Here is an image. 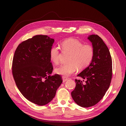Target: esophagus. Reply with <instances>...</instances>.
<instances>
[{
  "instance_id": "1",
  "label": "esophagus",
  "mask_w": 126,
  "mask_h": 126,
  "mask_svg": "<svg viewBox=\"0 0 126 126\" xmlns=\"http://www.w3.org/2000/svg\"><path fill=\"white\" fill-rule=\"evenodd\" d=\"M62 78L63 80V82H65L68 80V78H67V77H64V76H63Z\"/></svg>"
}]
</instances>
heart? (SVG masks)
Segmentation results:
<instances>
[{"label": "heart", "instance_id": "1", "mask_svg": "<svg viewBox=\"0 0 126 126\" xmlns=\"http://www.w3.org/2000/svg\"><path fill=\"white\" fill-rule=\"evenodd\" d=\"M63 52L69 54L68 63L56 69V73L67 77L79 70H82L88 66L92 62L94 56V48L93 45L86 44L74 38H69L63 41L60 44ZM61 53L59 48L52 46L49 51L51 62L55 64L60 63Z\"/></svg>", "mask_w": 126, "mask_h": 126}]
</instances>
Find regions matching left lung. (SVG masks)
I'll return each mask as SVG.
<instances>
[{
	"label": "left lung",
	"mask_w": 126,
	"mask_h": 126,
	"mask_svg": "<svg viewBox=\"0 0 126 126\" xmlns=\"http://www.w3.org/2000/svg\"><path fill=\"white\" fill-rule=\"evenodd\" d=\"M88 39L94 48V58L89 66L77 75L85 81L76 79V87L71 93L76 104L84 108L96 105L104 97L112 75V59L107 46L97 35Z\"/></svg>",
	"instance_id": "1"
}]
</instances>
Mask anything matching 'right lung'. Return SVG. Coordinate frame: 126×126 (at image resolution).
Here are the masks:
<instances>
[{"label":"right lung","mask_w":126,"mask_h":126,"mask_svg":"<svg viewBox=\"0 0 126 126\" xmlns=\"http://www.w3.org/2000/svg\"><path fill=\"white\" fill-rule=\"evenodd\" d=\"M54 39L36 35L18 45L13 57L12 74L22 94L39 106L50 102L63 82L62 76L51 75L53 66L49 51Z\"/></svg>","instance_id":"right-lung-1"}]
</instances>
